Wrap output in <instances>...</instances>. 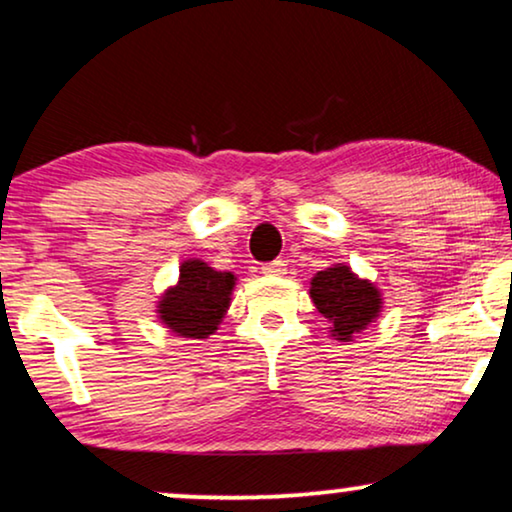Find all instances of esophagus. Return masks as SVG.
<instances>
[{"label": "esophagus", "mask_w": 512, "mask_h": 512, "mask_svg": "<svg viewBox=\"0 0 512 512\" xmlns=\"http://www.w3.org/2000/svg\"><path fill=\"white\" fill-rule=\"evenodd\" d=\"M261 272H263V275H270V277H282V275H287V263H284V261L265 263Z\"/></svg>", "instance_id": "obj_1"}]
</instances>
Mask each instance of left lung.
I'll list each match as a JSON object with an SVG mask.
<instances>
[{"instance_id": "left-lung-1", "label": "left lung", "mask_w": 512, "mask_h": 512, "mask_svg": "<svg viewBox=\"0 0 512 512\" xmlns=\"http://www.w3.org/2000/svg\"><path fill=\"white\" fill-rule=\"evenodd\" d=\"M310 298L329 322V334L348 343L381 315L383 298L376 284L357 277L348 265L336 263L310 280Z\"/></svg>"}]
</instances>
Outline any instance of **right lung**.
Here are the masks:
<instances>
[{
    "instance_id": "right-lung-1",
    "label": "right lung",
    "mask_w": 512,
    "mask_h": 512,
    "mask_svg": "<svg viewBox=\"0 0 512 512\" xmlns=\"http://www.w3.org/2000/svg\"><path fill=\"white\" fill-rule=\"evenodd\" d=\"M237 277L214 270L199 258L181 263V275L157 301V317L164 327L183 338H209L223 322L232 301Z\"/></svg>"
}]
</instances>
